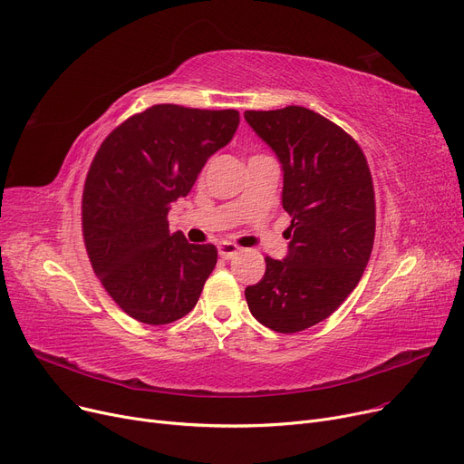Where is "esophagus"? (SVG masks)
<instances>
[{
    "mask_svg": "<svg viewBox=\"0 0 464 464\" xmlns=\"http://www.w3.org/2000/svg\"><path fill=\"white\" fill-rule=\"evenodd\" d=\"M237 252H238V246L233 245V242H222V245L218 246V254L224 259H231Z\"/></svg>",
    "mask_w": 464,
    "mask_h": 464,
    "instance_id": "1",
    "label": "esophagus"
}]
</instances>
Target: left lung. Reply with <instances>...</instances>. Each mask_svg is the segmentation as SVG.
Here are the masks:
<instances>
[{"mask_svg":"<svg viewBox=\"0 0 464 464\" xmlns=\"http://www.w3.org/2000/svg\"><path fill=\"white\" fill-rule=\"evenodd\" d=\"M245 120L282 165V207L291 216L287 256L245 289L254 318L276 333H299L343 304L374 245L372 177L359 144L304 107L246 111Z\"/></svg>","mask_w":464,"mask_h":464,"instance_id":"left-lung-1","label":"left lung"}]
</instances>
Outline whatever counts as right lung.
<instances>
[{
	"instance_id": "right-lung-1",
	"label": "right lung",
	"mask_w": 464,
	"mask_h": 464,
	"mask_svg": "<svg viewBox=\"0 0 464 464\" xmlns=\"http://www.w3.org/2000/svg\"><path fill=\"white\" fill-rule=\"evenodd\" d=\"M238 121L233 109L154 105L128 118L97 150L82 193L84 245L93 273L131 318L165 325L198 304L218 250L170 235L167 214Z\"/></svg>"
}]
</instances>
